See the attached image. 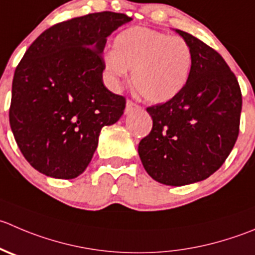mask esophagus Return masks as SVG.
Wrapping results in <instances>:
<instances>
[{"mask_svg":"<svg viewBox=\"0 0 255 255\" xmlns=\"http://www.w3.org/2000/svg\"><path fill=\"white\" fill-rule=\"evenodd\" d=\"M137 108H139V106H138L137 103L133 102L132 100H127V103H126V110H125V113H126V115H128V113L133 112V111L137 110Z\"/></svg>","mask_w":255,"mask_h":255,"instance_id":"34e87169","label":"esophagus"}]
</instances>
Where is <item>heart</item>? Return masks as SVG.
<instances>
[{
  "label": "heart",
  "instance_id": "1",
  "mask_svg": "<svg viewBox=\"0 0 255 255\" xmlns=\"http://www.w3.org/2000/svg\"><path fill=\"white\" fill-rule=\"evenodd\" d=\"M193 56L179 36H169L147 27H130L121 32L106 67L115 78L133 71L132 83L143 100L163 103L182 91L189 78Z\"/></svg>",
  "mask_w": 255,
  "mask_h": 255
}]
</instances>
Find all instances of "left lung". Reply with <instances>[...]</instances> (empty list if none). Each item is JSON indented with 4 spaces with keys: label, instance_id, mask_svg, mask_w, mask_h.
<instances>
[{
    "label": "left lung",
    "instance_id": "obj_1",
    "mask_svg": "<svg viewBox=\"0 0 255 255\" xmlns=\"http://www.w3.org/2000/svg\"><path fill=\"white\" fill-rule=\"evenodd\" d=\"M175 32L192 49L189 78L172 100L147 108L153 127L138 153L153 179L178 187L206 179L226 162L239 134L242 92L216 49Z\"/></svg>",
    "mask_w": 255,
    "mask_h": 255
}]
</instances>
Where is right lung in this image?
<instances>
[{
  "instance_id": "1",
  "label": "right lung",
  "mask_w": 255,
  "mask_h": 255,
  "mask_svg": "<svg viewBox=\"0 0 255 255\" xmlns=\"http://www.w3.org/2000/svg\"><path fill=\"white\" fill-rule=\"evenodd\" d=\"M132 21L103 11L42 32L16 67L9 126L19 150L38 172L72 179L90 164L102 127L117 122L126 98L103 85L107 37Z\"/></svg>"
}]
</instances>
